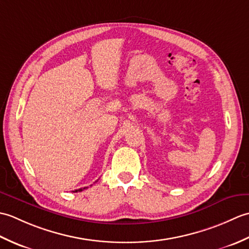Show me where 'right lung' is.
I'll list each match as a JSON object with an SVG mask.
<instances>
[{
	"label": "right lung",
	"mask_w": 249,
	"mask_h": 249,
	"mask_svg": "<svg viewBox=\"0 0 249 249\" xmlns=\"http://www.w3.org/2000/svg\"><path fill=\"white\" fill-rule=\"evenodd\" d=\"M86 188H88V187H83V188H79V189H76L75 190V193H78V192H82L83 189H86Z\"/></svg>",
	"instance_id": "1"
}]
</instances>
